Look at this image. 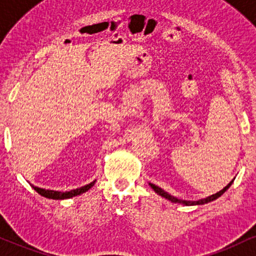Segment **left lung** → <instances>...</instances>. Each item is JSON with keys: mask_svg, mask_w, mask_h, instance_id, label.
<instances>
[{"mask_svg": "<svg viewBox=\"0 0 256 256\" xmlns=\"http://www.w3.org/2000/svg\"><path fill=\"white\" fill-rule=\"evenodd\" d=\"M232 182H234V180H232V182H230L228 186H225V188H224L222 190L219 191V192H216V194H212V196H209V197H206V198H203V200H194V202H192V200H179V198H176V197L170 196V194H166V191H163L162 188H158V186L154 185V184H150V186H151L152 188H154V192H157V194H160V196L166 198V200H170V202H173V203H179V204H184V206H197V204H206V203L212 202V200H216V198H219V197L221 196V194H222L224 192L228 190L230 186L232 185Z\"/></svg>", "mask_w": 256, "mask_h": 256, "instance_id": "left-lung-1", "label": "left lung"}]
</instances>
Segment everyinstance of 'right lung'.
<instances>
[{
    "label": "right lung",
    "instance_id": "add662e5",
    "mask_svg": "<svg viewBox=\"0 0 256 256\" xmlns=\"http://www.w3.org/2000/svg\"><path fill=\"white\" fill-rule=\"evenodd\" d=\"M94 184H96V180H94L93 182L88 184V185L82 186V188H76V190H71V191H68V192H59V191H53V190H44V188H36V186H32V188H35V191L37 192V194H40L43 197L50 198V200H66V198H71V197H74V196H78V194H83V192L88 191L92 188V186L94 185Z\"/></svg>",
    "mask_w": 256,
    "mask_h": 256
}]
</instances>
